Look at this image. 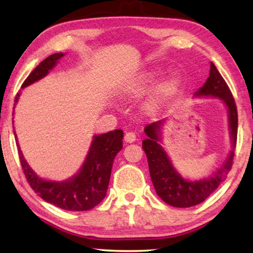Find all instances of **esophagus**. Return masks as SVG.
I'll return each mask as SVG.
<instances>
[{
    "label": "esophagus",
    "mask_w": 253,
    "mask_h": 253,
    "mask_svg": "<svg viewBox=\"0 0 253 253\" xmlns=\"http://www.w3.org/2000/svg\"><path fill=\"white\" fill-rule=\"evenodd\" d=\"M124 139H125L126 143H134L136 140V135L135 132L132 131H126L125 136H124Z\"/></svg>",
    "instance_id": "esophagus-1"
}]
</instances>
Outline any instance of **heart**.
<instances>
[{
	"mask_svg": "<svg viewBox=\"0 0 253 253\" xmlns=\"http://www.w3.org/2000/svg\"><path fill=\"white\" fill-rule=\"evenodd\" d=\"M160 75V72L156 70H151L139 77L136 83L130 87V91L132 93H139L144 91L145 89L148 88L155 79ZM179 85H181V81L177 77H169V78L165 79L164 81L157 85L155 90L152 93L151 98L147 102V108L151 111H157L161 109L163 106L168 104V102L173 99L175 95L179 90Z\"/></svg>",
	"mask_w": 253,
	"mask_h": 253,
	"instance_id": "heart-1",
	"label": "heart"
}]
</instances>
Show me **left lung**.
Wrapping results in <instances>:
<instances>
[{"mask_svg": "<svg viewBox=\"0 0 253 253\" xmlns=\"http://www.w3.org/2000/svg\"><path fill=\"white\" fill-rule=\"evenodd\" d=\"M195 96L219 97L225 102L229 108V125L232 146L235 148L238 136L237 106L229 85L226 84L223 77L221 76L213 62H211L210 77L207 83L199 89V91L195 92ZM161 125L162 122L160 121L145 127L144 130L146 132L147 138L143 140V148L147 156L149 174L157 195L165 203L175 208H190L202 203L216 190L225 175L232 169L234 149L230 153L228 160L221 169L217 170L213 176L198 182H188L179 176V174L170 164L166 153L163 151L161 145L157 144L160 140L158 135H160Z\"/></svg>", "mask_w": 253, "mask_h": 253, "instance_id": "8db88e82", "label": "left lung"}]
</instances>
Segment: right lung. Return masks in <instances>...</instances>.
I'll return each instance as SVG.
<instances>
[{
    "instance_id": "obj_1",
    "label": "right lung",
    "mask_w": 253,
    "mask_h": 253,
    "mask_svg": "<svg viewBox=\"0 0 253 253\" xmlns=\"http://www.w3.org/2000/svg\"><path fill=\"white\" fill-rule=\"evenodd\" d=\"M62 55L54 53L44 59L24 80L22 88L43 78ZM19 96L20 93H16L15 102ZM123 137L122 129L95 136L80 172L65 182H49L38 177L19 148L20 163L30 186L41 199L67 211H88L105 199L114 158L123 147Z\"/></svg>"
}]
</instances>
